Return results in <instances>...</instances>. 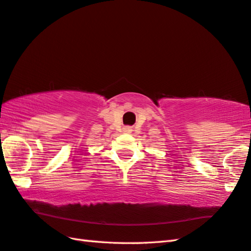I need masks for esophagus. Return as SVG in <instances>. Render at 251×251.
I'll list each match as a JSON object with an SVG mask.
<instances>
[{
  "label": "esophagus",
  "mask_w": 251,
  "mask_h": 251,
  "mask_svg": "<svg viewBox=\"0 0 251 251\" xmlns=\"http://www.w3.org/2000/svg\"><path fill=\"white\" fill-rule=\"evenodd\" d=\"M126 132H130L131 131V128H129V127H126V128H124Z\"/></svg>",
  "instance_id": "obj_1"
}]
</instances>
